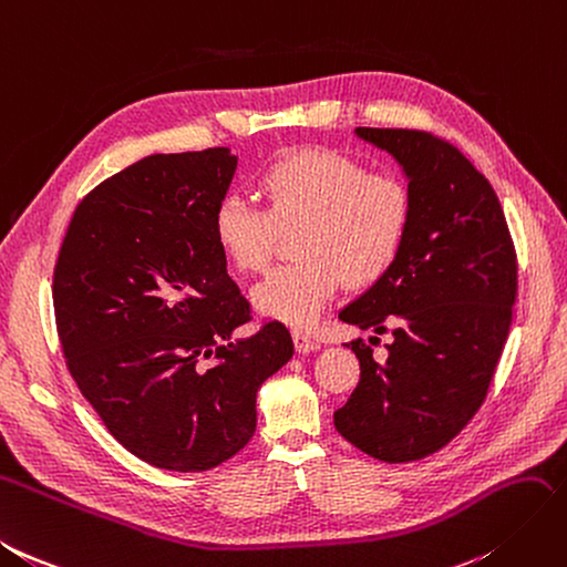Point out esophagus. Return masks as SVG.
<instances>
[{"mask_svg":"<svg viewBox=\"0 0 567 567\" xmlns=\"http://www.w3.org/2000/svg\"><path fill=\"white\" fill-rule=\"evenodd\" d=\"M293 343H296L298 353H312V350L319 348V343L315 339H310L308 333H302V331H293Z\"/></svg>","mask_w":567,"mask_h":567,"instance_id":"obj_1","label":"esophagus"}]
</instances>
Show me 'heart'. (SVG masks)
Instances as JSON below:
<instances>
[{
  "label": "heart",
  "instance_id": "b5f03b06",
  "mask_svg": "<svg viewBox=\"0 0 567 567\" xmlns=\"http://www.w3.org/2000/svg\"><path fill=\"white\" fill-rule=\"evenodd\" d=\"M267 209L246 195H224L212 234L240 271H259L277 248L279 228L298 226V259L271 269L252 288L257 312L281 324L310 329L339 293L343 279L377 284L401 255L412 219L408 183L329 147H298L257 176Z\"/></svg>",
  "mask_w": 567,
  "mask_h": 567
}]
</instances>
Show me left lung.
<instances>
[{"label":"left lung","mask_w":567,"mask_h":567,"mask_svg":"<svg viewBox=\"0 0 567 567\" xmlns=\"http://www.w3.org/2000/svg\"><path fill=\"white\" fill-rule=\"evenodd\" d=\"M355 133L403 166L412 219L393 267L339 315L362 331H391L393 343L386 362L362 339L348 343L360 381L333 424L377 461L412 463L482 408L511 331L517 255L492 183L455 145L410 128Z\"/></svg>","instance_id":"8db88e82"}]
</instances>
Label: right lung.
<instances>
[{
  "label": "right lung",
  "instance_id": "1",
  "mask_svg": "<svg viewBox=\"0 0 567 567\" xmlns=\"http://www.w3.org/2000/svg\"><path fill=\"white\" fill-rule=\"evenodd\" d=\"M236 164L207 147L126 166L75 207L54 265L73 381L121 446L159 470L234 457L255 434L257 389L293 355L281 321L231 339L252 317L212 217Z\"/></svg>",
  "mask_w": 567,
  "mask_h": 567
}]
</instances>
